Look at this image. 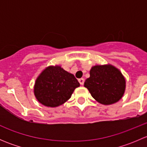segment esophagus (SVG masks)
I'll use <instances>...</instances> for the list:
<instances>
[{
    "mask_svg": "<svg viewBox=\"0 0 147 147\" xmlns=\"http://www.w3.org/2000/svg\"><path fill=\"white\" fill-rule=\"evenodd\" d=\"M78 81H79L80 84L81 85H83V84H84V78H80V79L78 80Z\"/></svg>",
    "mask_w": 147,
    "mask_h": 147,
    "instance_id": "obj_1",
    "label": "esophagus"
}]
</instances>
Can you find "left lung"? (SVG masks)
Masks as SVG:
<instances>
[{
    "label": "left lung",
    "instance_id": "obj_1",
    "mask_svg": "<svg viewBox=\"0 0 147 147\" xmlns=\"http://www.w3.org/2000/svg\"><path fill=\"white\" fill-rule=\"evenodd\" d=\"M90 77L84 82L92 97L102 105H112L122 97L125 79L121 72L111 65H95L90 69Z\"/></svg>",
    "mask_w": 147,
    "mask_h": 147
}]
</instances>
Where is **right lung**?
I'll return each instance as SVG.
<instances>
[{"mask_svg": "<svg viewBox=\"0 0 147 147\" xmlns=\"http://www.w3.org/2000/svg\"><path fill=\"white\" fill-rule=\"evenodd\" d=\"M79 86L80 83L72 74L60 66H50L37 78L34 93L42 105L55 107L67 101Z\"/></svg>", "mask_w": 147, "mask_h": 147, "instance_id": "obj_1", "label": "right lung"}]
</instances>
